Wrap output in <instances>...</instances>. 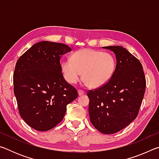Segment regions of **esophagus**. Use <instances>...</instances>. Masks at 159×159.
I'll use <instances>...</instances> for the list:
<instances>
[{
  "instance_id": "esophagus-1",
  "label": "esophagus",
  "mask_w": 159,
  "mask_h": 159,
  "mask_svg": "<svg viewBox=\"0 0 159 159\" xmlns=\"http://www.w3.org/2000/svg\"><path fill=\"white\" fill-rule=\"evenodd\" d=\"M78 93H79V96H81V95H84L85 92H84V91H83V90H79V91H78Z\"/></svg>"
}]
</instances>
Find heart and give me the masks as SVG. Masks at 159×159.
Instances as JSON below:
<instances>
[{
  "mask_svg": "<svg viewBox=\"0 0 159 159\" xmlns=\"http://www.w3.org/2000/svg\"><path fill=\"white\" fill-rule=\"evenodd\" d=\"M114 56L92 49H82L75 52L71 60L61 63V69L66 80L71 84L79 81L81 74L83 79L90 87H102L111 79L116 69Z\"/></svg>",
  "mask_w": 159,
  "mask_h": 159,
  "instance_id": "b5f03b06",
  "label": "heart"
}]
</instances>
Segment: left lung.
Instances as JSON below:
<instances>
[{
	"instance_id": "left-lung-1",
	"label": "left lung",
	"mask_w": 159,
	"mask_h": 159,
	"mask_svg": "<svg viewBox=\"0 0 159 159\" xmlns=\"http://www.w3.org/2000/svg\"><path fill=\"white\" fill-rule=\"evenodd\" d=\"M114 52L116 65L113 76L102 87L89 90L90 122L100 133L121 130L135 119L146 88L142 65L122 46L102 47Z\"/></svg>"
}]
</instances>
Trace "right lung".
Listing matches in <instances>:
<instances>
[{
  "mask_svg": "<svg viewBox=\"0 0 159 159\" xmlns=\"http://www.w3.org/2000/svg\"><path fill=\"white\" fill-rule=\"evenodd\" d=\"M71 51L68 45L41 41L19 58L13 74L19 112L26 124L47 131L62 120L67 104L78 98L74 86L64 79L60 62Z\"/></svg>",
  "mask_w": 159,
  "mask_h": 159,
  "instance_id": "right-lung-1",
  "label": "right lung"
}]
</instances>
